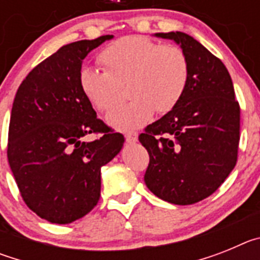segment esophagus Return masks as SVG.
Listing matches in <instances>:
<instances>
[{
	"label": "esophagus",
	"mask_w": 260,
	"mask_h": 260,
	"mask_svg": "<svg viewBox=\"0 0 260 260\" xmlns=\"http://www.w3.org/2000/svg\"><path fill=\"white\" fill-rule=\"evenodd\" d=\"M126 138V142H128V143H135V142L138 141V133H127V134L125 135Z\"/></svg>",
	"instance_id": "34e87169"
}]
</instances>
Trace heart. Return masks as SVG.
<instances>
[{
  "instance_id": "1",
  "label": "heart",
  "mask_w": 260,
  "mask_h": 260,
  "mask_svg": "<svg viewBox=\"0 0 260 260\" xmlns=\"http://www.w3.org/2000/svg\"><path fill=\"white\" fill-rule=\"evenodd\" d=\"M98 61L104 71L82 69L80 91L95 109L109 112L121 100V87H126L130 102L107 117L108 123L121 132L143 126L153 112L169 113L189 83L190 66L183 50L144 36L113 41L100 52Z\"/></svg>"
}]
</instances>
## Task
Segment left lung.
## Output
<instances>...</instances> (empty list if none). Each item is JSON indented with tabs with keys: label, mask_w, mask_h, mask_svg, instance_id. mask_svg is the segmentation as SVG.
Wrapping results in <instances>:
<instances>
[{
	"label": "left lung",
	"mask_w": 260,
	"mask_h": 260,
	"mask_svg": "<svg viewBox=\"0 0 260 260\" xmlns=\"http://www.w3.org/2000/svg\"><path fill=\"white\" fill-rule=\"evenodd\" d=\"M187 57L190 77L181 102L139 135L150 155L147 187L165 202L194 204L219 189L236 167L240 104L225 65L183 32H158Z\"/></svg>",
	"instance_id": "1"
}]
</instances>
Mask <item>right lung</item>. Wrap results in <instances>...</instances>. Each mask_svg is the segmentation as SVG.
I'll return each instance as SVG.
<instances>
[{"label": "right lung", "mask_w": 260, "mask_h": 260, "mask_svg": "<svg viewBox=\"0 0 260 260\" xmlns=\"http://www.w3.org/2000/svg\"><path fill=\"white\" fill-rule=\"evenodd\" d=\"M112 38L61 47L29 71L14 99L9 164L27 207L49 222L69 224L95 207L102 167L125 142L96 117L79 87L83 59ZM92 132L101 138L84 142Z\"/></svg>", "instance_id": "add662e5"}]
</instances>
